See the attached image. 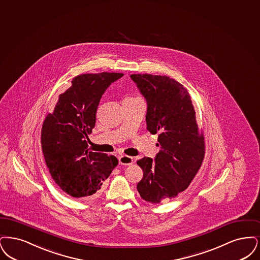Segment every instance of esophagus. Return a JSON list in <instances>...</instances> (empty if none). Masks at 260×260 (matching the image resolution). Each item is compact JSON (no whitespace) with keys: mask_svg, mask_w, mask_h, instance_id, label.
I'll use <instances>...</instances> for the list:
<instances>
[{"mask_svg":"<svg viewBox=\"0 0 260 260\" xmlns=\"http://www.w3.org/2000/svg\"><path fill=\"white\" fill-rule=\"evenodd\" d=\"M118 162L120 165H132L134 163V160L131 156L128 155H120L118 156Z\"/></svg>","mask_w":260,"mask_h":260,"instance_id":"34e87169","label":"esophagus"}]
</instances>
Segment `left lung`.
<instances>
[{
	"label": "left lung",
	"instance_id": "1",
	"mask_svg": "<svg viewBox=\"0 0 260 260\" xmlns=\"http://www.w3.org/2000/svg\"><path fill=\"white\" fill-rule=\"evenodd\" d=\"M130 78L147 101V129L158 134L160 147L154 160L137 161L144 172L137 189L149 203L165 202L185 190L200 169L203 133L199 132L189 93L180 82L147 74Z\"/></svg>",
	"mask_w": 260,
	"mask_h": 260
}]
</instances>
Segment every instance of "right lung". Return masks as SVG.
<instances>
[{"instance_id": "obj_1", "label": "right lung", "mask_w": 260, "mask_h": 260, "mask_svg": "<svg viewBox=\"0 0 260 260\" xmlns=\"http://www.w3.org/2000/svg\"><path fill=\"white\" fill-rule=\"evenodd\" d=\"M123 74H83L59 95L52 113L42 127V148L46 166L57 185L75 198H94L118 161L115 156L93 152L88 134L106 89Z\"/></svg>"}]
</instances>
